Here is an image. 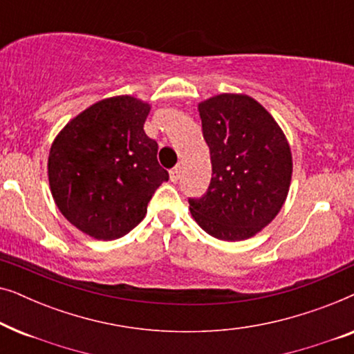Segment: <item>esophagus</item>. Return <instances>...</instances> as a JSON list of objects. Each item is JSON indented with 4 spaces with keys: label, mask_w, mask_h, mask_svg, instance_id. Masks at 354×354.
Returning <instances> with one entry per match:
<instances>
[{
    "label": "esophagus",
    "mask_w": 354,
    "mask_h": 354,
    "mask_svg": "<svg viewBox=\"0 0 354 354\" xmlns=\"http://www.w3.org/2000/svg\"><path fill=\"white\" fill-rule=\"evenodd\" d=\"M180 172H182L180 166H176V167H172L171 171H169V176H171V182H177L178 178H180Z\"/></svg>",
    "instance_id": "esophagus-1"
}]
</instances>
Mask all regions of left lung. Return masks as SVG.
<instances>
[{
	"instance_id": "obj_1",
	"label": "left lung",
	"mask_w": 354,
	"mask_h": 354,
	"mask_svg": "<svg viewBox=\"0 0 354 354\" xmlns=\"http://www.w3.org/2000/svg\"><path fill=\"white\" fill-rule=\"evenodd\" d=\"M212 176L190 212L206 234L225 241L253 236L287 200L292 151L272 115L248 95L222 93L198 104Z\"/></svg>"
}]
</instances>
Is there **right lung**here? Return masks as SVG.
I'll return each instance as SVG.
<instances>
[{
    "label": "right lung",
    "instance_id": "obj_1",
    "mask_svg": "<svg viewBox=\"0 0 354 354\" xmlns=\"http://www.w3.org/2000/svg\"><path fill=\"white\" fill-rule=\"evenodd\" d=\"M149 104L113 96L91 104L57 133L48 158L51 195L62 216L96 240L129 234L169 174L145 133Z\"/></svg>",
    "mask_w": 354,
    "mask_h": 354
}]
</instances>
